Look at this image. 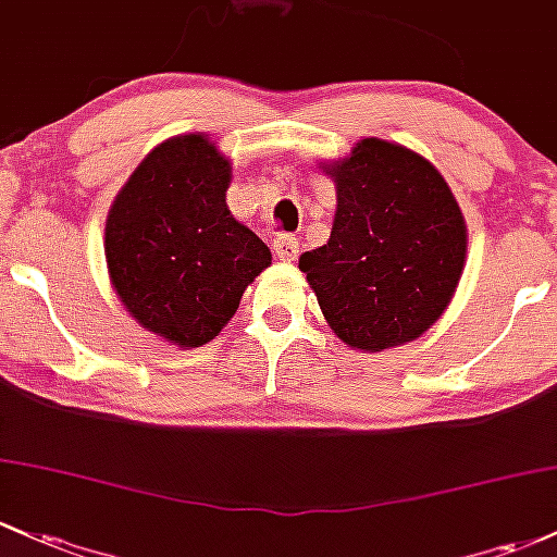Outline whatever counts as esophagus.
Masks as SVG:
<instances>
[{
	"instance_id": "obj_1",
	"label": "esophagus",
	"mask_w": 557,
	"mask_h": 557,
	"mask_svg": "<svg viewBox=\"0 0 557 557\" xmlns=\"http://www.w3.org/2000/svg\"><path fill=\"white\" fill-rule=\"evenodd\" d=\"M298 248H301V243H298V237H293V235H277V237H274V243H272L274 256H277L280 261L296 259Z\"/></svg>"
}]
</instances>
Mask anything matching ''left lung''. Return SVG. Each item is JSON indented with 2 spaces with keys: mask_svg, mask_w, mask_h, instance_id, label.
<instances>
[{
  "mask_svg": "<svg viewBox=\"0 0 557 557\" xmlns=\"http://www.w3.org/2000/svg\"><path fill=\"white\" fill-rule=\"evenodd\" d=\"M327 174L338 189L333 232L298 259L327 325L362 351L418 338L449 307L466 264L455 195L425 158L375 137Z\"/></svg>",
  "mask_w": 557,
  "mask_h": 557,
  "instance_id": "8db88e82",
  "label": "left lung"
}]
</instances>
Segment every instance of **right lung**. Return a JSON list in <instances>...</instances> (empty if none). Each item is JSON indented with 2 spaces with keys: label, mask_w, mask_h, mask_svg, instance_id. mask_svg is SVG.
<instances>
[{
  "label": "right lung",
  "mask_w": 557,
  "mask_h": 557,
  "mask_svg": "<svg viewBox=\"0 0 557 557\" xmlns=\"http://www.w3.org/2000/svg\"><path fill=\"white\" fill-rule=\"evenodd\" d=\"M230 161L203 134L156 148L106 222L110 283L143 327L176 346L209 344L272 253L227 209Z\"/></svg>",
  "instance_id": "add662e5"
}]
</instances>
